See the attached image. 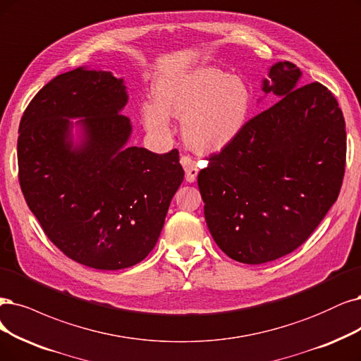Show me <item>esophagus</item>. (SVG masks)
I'll return each instance as SVG.
<instances>
[{
	"label": "esophagus",
	"instance_id": "1",
	"mask_svg": "<svg viewBox=\"0 0 361 361\" xmlns=\"http://www.w3.org/2000/svg\"><path fill=\"white\" fill-rule=\"evenodd\" d=\"M181 164H183L184 171H185V180H188L189 183H195L197 173H199V168H197L196 160L189 154H183L181 156Z\"/></svg>",
	"mask_w": 361,
	"mask_h": 361
}]
</instances>
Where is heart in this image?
<instances>
[{"mask_svg":"<svg viewBox=\"0 0 361 361\" xmlns=\"http://www.w3.org/2000/svg\"><path fill=\"white\" fill-rule=\"evenodd\" d=\"M252 97L250 86L216 66L160 78L154 101L141 104V118L153 135H168L169 116L183 118L185 142L201 152H219L245 128Z\"/></svg>","mask_w":361,"mask_h":361,"instance_id":"obj_1","label":"heart"}]
</instances>
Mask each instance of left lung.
I'll return each instance as SVG.
<instances>
[{
  "label": "left lung",
  "instance_id": "obj_1",
  "mask_svg": "<svg viewBox=\"0 0 361 361\" xmlns=\"http://www.w3.org/2000/svg\"><path fill=\"white\" fill-rule=\"evenodd\" d=\"M300 70L276 62L262 90L281 98L248 120L197 176L208 229L231 259L260 264L302 245L336 202L346 132L322 83L298 87Z\"/></svg>",
  "mask_w": 361,
  "mask_h": 361
}]
</instances>
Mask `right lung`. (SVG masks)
Wrapping results in <instances>:
<instances>
[{
    "mask_svg": "<svg viewBox=\"0 0 361 361\" xmlns=\"http://www.w3.org/2000/svg\"><path fill=\"white\" fill-rule=\"evenodd\" d=\"M126 104L123 78L80 66L50 80L19 125L26 204L65 256L101 271L149 256L184 178L177 149L156 154L128 145Z\"/></svg>",
    "mask_w": 361,
    "mask_h": 361,
    "instance_id": "1",
    "label": "right lung"
}]
</instances>
